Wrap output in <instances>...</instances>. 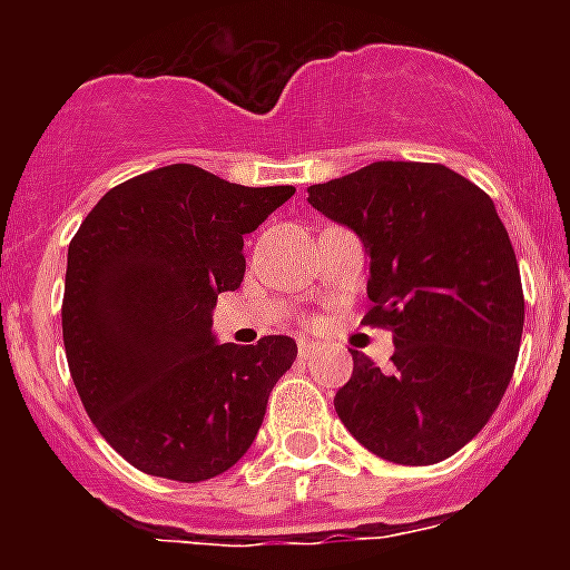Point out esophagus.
Here are the masks:
<instances>
[{
	"mask_svg": "<svg viewBox=\"0 0 570 570\" xmlns=\"http://www.w3.org/2000/svg\"><path fill=\"white\" fill-rule=\"evenodd\" d=\"M316 347H320V345H316V342H299V360L308 362L311 356L316 354Z\"/></svg>",
	"mask_w": 570,
	"mask_h": 570,
	"instance_id": "34e87169",
	"label": "esophagus"
}]
</instances>
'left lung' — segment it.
<instances>
[{"label": "left lung", "mask_w": 570, "mask_h": 570, "mask_svg": "<svg viewBox=\"0 0 570 570\" xmlns=\"http://www.w3.org/2000/svg\"><path fill=\"white\" fill-rule=\"evenodd\" d=\"M308 203L365 245V325L394 334V365L360 351L336 391L342 425L396 465H434L480 434L520 356V265L491 196L434 163H374L311 185Z\"/></svg>", "instance_id": "1"}]
</instances>
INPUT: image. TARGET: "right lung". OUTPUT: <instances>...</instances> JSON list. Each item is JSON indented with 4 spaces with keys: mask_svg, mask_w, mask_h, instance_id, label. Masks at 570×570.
Returning <instances> with one entry per match:
<instances>
[{
    "mask_svg": "<svg viewBox=\"0 0 570 570\" xmlns=\"http://www.w3.org/2000/svg\"><path fill=\"white\" fill-rule=\"evenodd\" d=\"M294 194L168 165L110 188L70 239V376L99 434L139 471L203 482L256 440L296 342L216 345L210 308L245 279L242 236Z\"/></svg>",
    "mask_w": 570,
    "mask_h": 570,
    "instance_id": "obj_1",
    "label": "right lung"
}]
</instances>
